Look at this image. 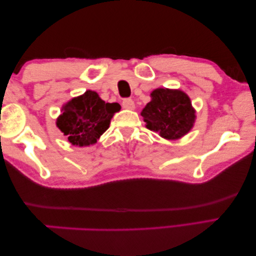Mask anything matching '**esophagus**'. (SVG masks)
<instances>
[{
    "mask_svg": "<svg viewBox=\"0 0 256 256\" xmlns=\"http://www.w3.org/2000/svg\"><path fill=\"white\" fill-rule=\"evenodd\" d=\"M122 108L126 110H134L135 108V103L130 98H126L122 100Z\"/></svg>",
    "mask_w": 256,
    "mask_h": 256,
    "instance_id": "esophagus-1",
    "label": "esophagus"
}]
</instances>
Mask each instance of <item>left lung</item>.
<instances>
[{"label":"left lung","instance_id":"left-lung-1","mask_svg":"<svg viewBox=\"0 0 256 256\" xmlns=\"http://www.w3.org/2000/svg\"><path fill=\"white\" fill-rule=\"evenodd\" d=\"M146 128L168 140H179L194 127L196 110L182 90L156 88L142 110Z\"/></svg>","mask_w":256,"mask_h":256}]
</instances>
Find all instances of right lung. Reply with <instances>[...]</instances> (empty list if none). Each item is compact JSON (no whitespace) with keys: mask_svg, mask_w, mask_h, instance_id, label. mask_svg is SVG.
Returning a JSON list of instances; mask_svg holds the SVG:
<instances>
[{"mask_svg":"<svg viewBox=\"0 0 256 256\" xmlns=\"http://www.w3.org/2000/svg\"><path fill=\"white\" fill-rule=\"evenodd\" d=\"M120 108L118 103H106L96 92L88 90L62 106L56 127L72 145H94Z\"/></svg>","mask_w":256,"mask_h":256,"instance_id":"right-lung-1","label":"right lung"}]
</instances>
